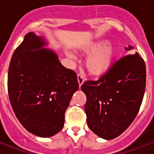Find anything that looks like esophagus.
I'll return each mask as SVG.
<instances>
[{"mask_svg":"<svg viewBox=\"0 0 154 154\" xmlns=\"http://www.w3.org/2000/svg\"><path fill=\"white\" fill-rule=\"evenodd\" d=\"M77 82H78L79 87H81L82 85V83H83V82H84V78L82 77V75L80 74V73L77 74Z\"/></svg>","mask_w":154,"mask_h":154,"instance_id":"34e87169","label":"esophagus"}]
</instances>
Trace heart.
Masks as SVG:
<instances>
[{"mask_svg":"<svg viewBox=\"0 0 154 154\" xmlns=\"http://www.w3.org/2000/svg\"><path fill=\"white\" fill-rule=\"evenodd\" d=\"M84 51L91 54L86 60V68L89 74L96 77L102 76L107 72L111 67L117 54L116 48L108 44L106 40L91 44L86 47ZM70 55L72 56V55Z\"/></svg>","mask_w":154,"mask_h":154,"instance_id":"heart-1","label":"heart"}]
</instances>
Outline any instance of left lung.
I'll list each match as a JSON object with an SVG mask.
<instances>
[{
  "mask_svg": "<svg viewBox=\"0 0 154 154\" xmlns=\"http://www.w3.org/2000/svg\"><path fill=\"white\" fill-rule=\"evenodd\" d=\"M130 45L125 51L132 50ZM146 66L138 53L117 60L97 81H85V112L89 129L99 137L116 138L134 121L143 102Z\"/></svg>",
  "mask_w": 154,
  "mask_h": 154,
  "instance_id": "obj_1",
  "label": "left lung"
}]
</instances>
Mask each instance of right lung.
<instances>
[{"label": "right lung", "mask_w": 154, "mask_h": 154, "mask_svg": "<svg viewBox=\"0 0 154 154\" xmlns=\"http://www.w3.org/2000/svg\"><path fill=\"white\" fill-rule=\"evenodd\" d=\"M47 41L27 33L11 56L8 95L19 122L32 134L51 137L61 131L65 112L78 90L77 74L66 68Z\"/></svg>", "instance_id": "1"}]
</instances>
